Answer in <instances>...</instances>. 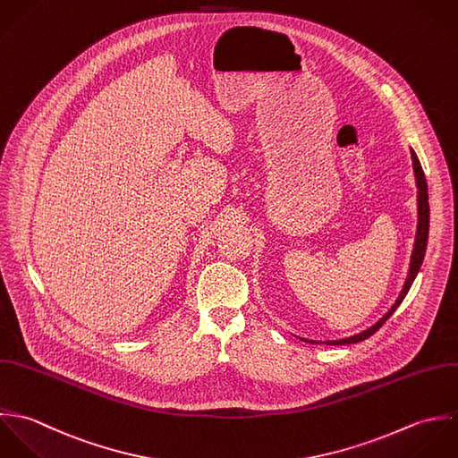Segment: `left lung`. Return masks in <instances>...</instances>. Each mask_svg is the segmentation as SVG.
Here are the masks:
<instances>
[{"label": "left lung", "instance_id": "left-lung-1", "mask_svg": "<svg viewBox=\"0 0 458 458\" xmlns=\"http://www.w3.org/2000/svg\"><path fill=\"white\" fill-rule=\"evenodd\" d=\"M411 157H412V168H414V177H416V187H418V226H416V239H414V250H412V255H411V266H409V273L405 277V283H403V288L398 295V299L394 301V304L389 308V311L378 318L373 326H369L365 331L354 335V336H347V338H340V340H327V342H317V340H308V338H299L302 342H308V344H326V345H349V344H358V342H363L366 338H369L371 335H375L382 324L394 313V310L402 304V301L405 299L411 284L414 283L416 276L421 269V264H423V259H425V253H427V244H428V226H430V207H428V187H427V179H425V174H423V168H421V163L416 156V152L411 148Z\"/></svg>", "mask_w": 458, "mask_h": 458}]
</instances>
